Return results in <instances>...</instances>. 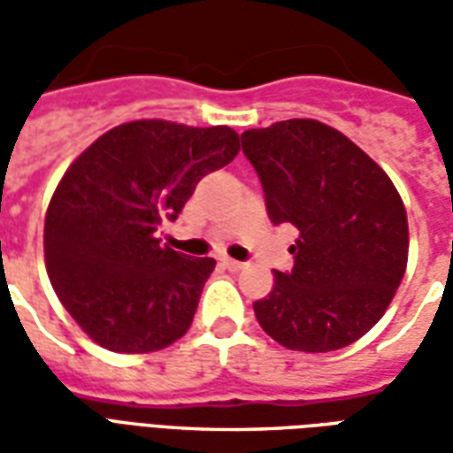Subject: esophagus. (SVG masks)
I'll return each mask as SVG.
<instances>
[{
	"label": "esophagus",
	"mask_w": 453,
	"mask_h": 453,
	"mask_svg": "<svg viewBox=\"0 0 453 453\" xmlns=\"http://www.w3.org/2000/svg\"><path fill=\"white\" fill-rule=\"evenodd\" d=\"M220 266H223V269H227V272H240V269H245V265H242V262H237V259H230V257L220 259Z\"/></svg>",
	"instance_id": "obj_1"
}]
</instances>
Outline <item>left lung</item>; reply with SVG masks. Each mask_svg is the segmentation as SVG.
Masks as SVG:
<instances>
[{"instance_id": "obj_1", "label": "left lung", "mask_w": 453, "mask_h": 453, "mask_svg": "<svg viewBox=\"0 0 453 453\" xmlns=\"http://www.w3.org/2000/svg\"><path fill=\"white\" fill-rule=\"evenodd\" d=\"M272 223L298 227L294 269L274 272L255 315L296 351H334L379 323L408 266V216L398 188L340 130L313 119L242 133Z\"/></svg>"}]
</instances>
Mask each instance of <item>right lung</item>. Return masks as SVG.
<instances>
[{"label": "right lung", "instance_id": "add662e5", "mask_svg": "<svg viewBox=\"0 0 453 453\" xmlns=\"http://www.w3.org/2000/svg\"><path fill=\"white\" fill-rule=\"evenodd\" d=\"M237 152L227 126L130 120L65 172L45 213V269L65 311L104 349L148 354L187 333L216 259L174 252L155 233Z\"/></svg>", "mask_w": 453, "mask_h": 453}]
</instances>
